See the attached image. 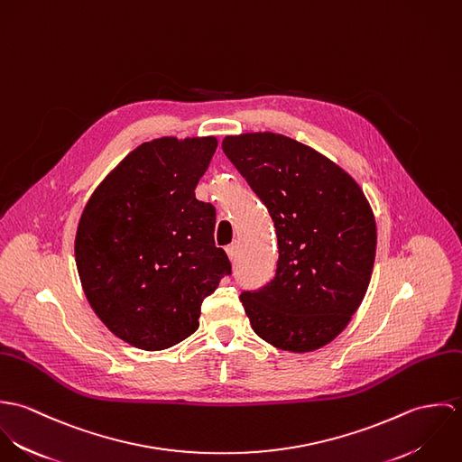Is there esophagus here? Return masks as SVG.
<instances>
[{
    "instance_id": "34e87169",
    "label": "esophagus",
    "mask_w": 462,
    "mask_h": 462,
    "mask_svg": "<svg viewBox=\"0 0 462 462\" xmlns=\"http://www.w3.org/2000/svg\"><path fill=\"white\" fill-rule=\"evenodd\" d=\"M226 253H227L229 260H231V262H235V260H236V256H238V244L235 242V244L227 245V247H226Z\"/></svg>"
}]
</instances>
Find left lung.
Wrapping results in <instances>:
<instances>
[{
	"instance_id": "obj_1",
	"label": "left lung",
	"mask_w": 462,
	"mask_h": 462,
	"mask_svg": "<svg viewBox=\"0 0 462 462\" xmlns=\"http://www.w3.org/2000/svg\"><path fill=\"white\" fill-rule=\"evenodd\" d=\"M222 149L263 200L277 235L273 279L240 297L253 329L279 350L326 346L372 279L377 224L368 199L328 156L281 133L227 134Z\"/></svg>"
}]
</instances>
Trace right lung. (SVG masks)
I'll return each mask as SVG.
<instances>
[{"label":"right lung","mask_w":462,"mask_h":462,"mask_svg":"<svg viewBox=\"0 0 462 462\" xmlns=\"http://www.w3.org/2000/svg\"><path fill=\"white\" fill-rule=\"evenodd\" d=\"M218 140L162 136L126 154L87 200L74 238L85 297L112 334L163 350L199 328L200 302L231 272L215 209L196 199Z\"/></svg>","instance_id":"obj_1"}]
</instances>
